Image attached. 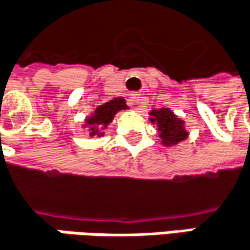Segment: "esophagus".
Segmentation results:
<instances>
[{"label":"esophagus","mask_w":250,"mask_h":250,"mask_svg":"<svg viewBox=\"0 0 250 250\" xmlns=\"http://www.w3.org/2000/svg\"><path fill=\"white\" fill-rule=\"evenodd\" d=\"M140 95H131V102L132 104H138L140 102Z\"/></svg>","instance_id":"1"}]
</instances>
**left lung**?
I'll return each mask as SVG.
<instances>
[{
    "label": "left lung",
    "mask_w": 250,
    "mask_h": 250,
    "mask_svg": "<svg viewBox=\"0 0 250 250\" xmlns=\"http://www.w3.org/2000/svg\"><path fill=\"white\" fill-rule=\"evenodd\" d=\"M149 121L157 125L158 135L164 146H172L188 137L186 122L180 119L170 108H158L149 112Z\"/></svg>",
    "instance_id": "1"
}]
</instances>
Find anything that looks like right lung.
Listing matches in <instances>:
<instances>
[{
    "instance_id": "right-lung-1",
    "label": "right lung",
    "mask_w": 250,
    "mask_h": 250,
    "mask_svg": "<svg viewBox=\"0 0 250 250\" xmlns=\"http://www.w3.org/2000/svg\"><path fill=\"white\" fill-rule=\"evenodd\" d=\"M125 109H128L125 99L124 98H115V99H112L104 105H99L92 115L86 116L82 128L87 129L90 137H99L101 138L105 134L104 129L108 128V125L113 121L115 115L119 110Z\"/></svg>"
}]
</instances>
